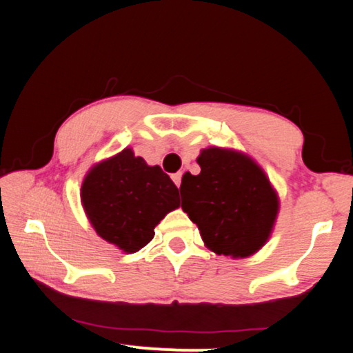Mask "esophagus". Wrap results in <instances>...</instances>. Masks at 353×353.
<instances>
[{
	"instance_id": "1",
	"label": "esophagus",
	"mask_w": 353,
	"mask_h": 353,
	"mask_svg": "<svg viewBox=\"0 0 353 353\" xmlns=\"http://www.w3.org/2000/svg\"><path fill=\"white\" fill-rule=\"evenodd\" d=\"M171 179H172V182L176 183V187H177V188L181 187V182H182V172H181V171L176 172V174H172V176H171Z\"/></svg>"
}]
</instances>
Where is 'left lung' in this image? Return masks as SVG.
Listing matches in <instances>:
<instances>
[{
  "mask_svg": "<svg viewBox=\"0 0 353 353\" xmlns=\"http://www.w3.org/2000/svg\"><path fill=\"white\" fill-rule=\"evenodd\" d=\"M198 163V176L182 179V210L214 254L252 255L266 243L279 210L265 172L246 155L219 148L204 149Z\"/></svg>",
  "mask_w": 353,
  "mask_h": 353,
  "instance_id": "8db88e82",
  "label": "left lung"
}]
</instances>
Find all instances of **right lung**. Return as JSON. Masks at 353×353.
I'll use <instances>...</instances> for the list:
<instances>
[{
  "label": "right lung",
  "instance_id": "obj_1",
  "mask_svg": "<svg viewBox=\"0 0 353 353\" xmlns=\"http://www.w3.org/2000/svg\"><path fill=\"white\" fill-rule=\"evenodd\" d=\"M82 204L97 234L132 254L154 238V227L181 204L179 190L160 166L130 149L99 163L82 183Z\"/></svg>",
  "mask_w": 353,
  "mask_h": 353
}]
</instances>
